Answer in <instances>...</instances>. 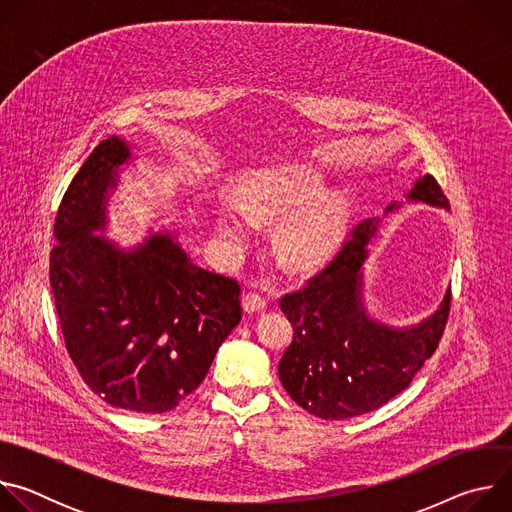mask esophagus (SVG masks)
Wrapping results in <instances>:
<instances>
[{
    "label": "esophagus",
    "instance_id": "34e87169",
    "mask_svg": "<svg viewBox=\"0 0 512 512\" xmlns=\"http://www.w3.org/2000/svg\"><path fill=\"white\" fill-rule=\"evenodd\" d=\"M265 304H267V300L263 294H259V291H247V294L243 296V308L249 314L261 312L265 308Z\"/></svg>",
    "mask_w": 512,
    "mask_h": 512
}]
</instances>
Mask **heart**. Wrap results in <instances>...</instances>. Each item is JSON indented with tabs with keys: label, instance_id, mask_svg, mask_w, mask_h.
Masks as SVG:
<instances>
[{
	"label": "heart",
	"instance_id": "1",
	"mask_svg": "<svg viewBox=\"0 0 512 512\" xmlns=\"http://www.w3.org/2000/svg\"><path fill=\"white\" fill-rule=\"evenodd\" d=\"M324 176L308 166L265 170L245 180L239 200L216 208V229L229 249H241L253 235L258 218L289 216L279 231V255L296 269L320 263L338 241L346 202L322 198Z\"/></svg>",
	"mask_w": 512,
	"mask_h": 512
}]
</instances>
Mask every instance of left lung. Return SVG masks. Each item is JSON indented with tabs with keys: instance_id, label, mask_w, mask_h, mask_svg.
<instances>
[{
	"instance_id": "8db88e82",
	"label": "left lung",
	"mask_w": 512,
	"mask_h": 512,
	"mask_svg": "<svg viewBox=\"0 0 512 512\" xmlns=\"http://www.w3.org/2000/svg\"><path fill=\"white\" fill-rule=\"evenodd\" d=\"M409 198L450 208L429 174L415 182ZM373 233V221L354 227L324 269L279 300L294 328L279 360L281 385L302 409L322 419L375 411L405 391L440 346L448 324L450 289L437 312L413 328H389L367 316L360 267Z\"/></svg>"
}]
</instances>
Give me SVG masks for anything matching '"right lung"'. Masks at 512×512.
<instances>
[{"label": "right lung", "instance_id": "add662e5", "mask_svg": "<svg viewBox=\"0 0 512 512\" xmlns=\"http://www.w3.org/2000/svg\"><path fill=\"white\" fill-rule=\"evenodd\" d=\"M127 158V145L107 137L66 188L50 287L68 356L89 389L119 409L166 413L204 381L241 322V283L194 265L170 237L121 253L91 235Z\"/></svg>", "mask_w": 512, "mask_h": 512}]
</instances>
